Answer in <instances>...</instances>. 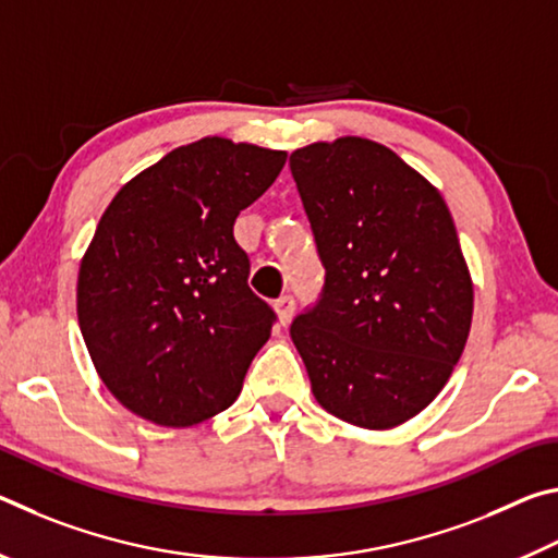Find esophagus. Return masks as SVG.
<instances>
[{"label": "esophagus", "instance_id": "1", "mask_svg": "<svg viewBox=\"0 0 558 558\" xmlns=\"http://www.w3.org/2000/svg\"><path fill=\"white\" fill-rule=\"evenodd\" d=\"M292 313H295V300H292L290 295H282L280 300H276V315H278V323L282 327L290 323Z\"/></svg>", "mask_w": 558, "mask_h": 558}]
</instances>
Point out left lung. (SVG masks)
<instances>
[{
	"label": "left lung",
	"instance_id": "1",
	"mask_svg": "<svg viewBox=\"0 0 558 558\" xmlns=\"http://www.w3.org/2000/svg\"><path fill=\"white\" fill-rule=\"evenodd\" d=\"M327 280L290 337L315 401L389 430L448 384L472 325V278L448 204L374 140L347 135L290 155Z\"/></svg>",
	"mask_w": 558,
	"mask_h": 558
}]
</instances>
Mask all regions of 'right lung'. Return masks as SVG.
I'll return each mask as SVG.
<instances>
[{
	"instance_id": "right-lung-1",
	"label": "right lung",
	"mask_w": 558,
	"mask_h": 558,
	"mask_svg": "<svg viewBox=\"0 0 558 558\" xmlns=\"http://www.w3.org/2000/svg\"><path fill=\"white\" fill-rule=\"evenodd\" d=\"M288 153L202 137L120 186L81 258L75 307L93 366L140 418L189 428L229 409L270 339L233 221Z\"/></svg>"
}]
</instances>
